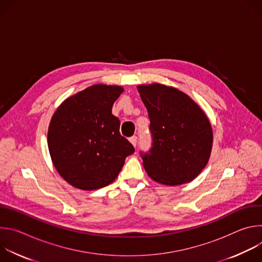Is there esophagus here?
Instances as JSON below:
<instances>
[{
	"mask_svg": "<svg viewBox=\"0 0 262 262\" xmlns=\"http://www.w3.org/2000/svg\"><path fill=\"white\" fill-rule=\"evenodd\" d=\"M129 142L134 145V147H136L137 142H138V138H137L136 136H133V137H130V138H129Z\"/></svg>",
	"mask_w": 262,
	"mask_h": 262,
	"instance_id": "obj_1",
	"label": "esophagus"
}]
</instances>
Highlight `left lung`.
I'll return each instance as SVG.
<instances>
[{"mask_svg": "<svg viewBox=\"0 0 262 262\" xmlns=\"http://www.w3.org/2000/svg\"><path fill=\"white\" fill-rule=\"evenodd\" d=\"M152 136L141 152L143 166L157 182L177 185L195 179L208 163L212 128L201 107L185 93L162 84L138 86Z\"/></svg>", "mask_w": 262, "mask_h": 262, "instance_id": "obj_1", "label": "left lung"}]
</instances>
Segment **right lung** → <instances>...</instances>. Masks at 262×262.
<instances>
[{
  "label": "right lung",
  "mask_w": 262,
  "mask_h": 262,
  "mask_svg": "<svg viewBox=\"0 0 262 262\" xmlns=\"http://www.w3.org/2000/svg\"><path fill=\"white\" fill-rule=\"evenodd\" d=\"M120 86L93 85L65 99L54 113L48 132L53 164L69 184L97 190L113 182L134 146L120 135L112 106Z\"/></svg>",
  "instance_id": "add662e5"
}]
</instances>
